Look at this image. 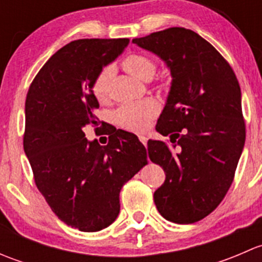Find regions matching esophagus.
<instances>
[{"label":"esophagus","mask_w":262,"mask_h":262,"mask_svg":"<svg viewBox=\"0 0 262 262\" xmlns=\"http://www.w3.org/2000/svg\"><path fill=\"white\" fill-rule=\"evenodd\" d=\"M139 141L142 142V143L144 144V146H147V141H148V138L146 136H139Z\"/></svg>","instance_id":"obj_1"}]
</instances>
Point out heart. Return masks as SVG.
<instances>
[{
	"label": "heart",
	"instance_id": "1",
	"mask_svg": "<svg viewBox=\"0 0 262 262\" xmlns=\"http://www.w3.org/2000/svg\"><path fill=\"white\" fill-rule=\"evenodd\" d=\"M125 71L139 80H149L157 70V64L149 55L143 53H130L121 62ZM114 75L113 66H105L92 82V94L100 102H105L109 97V84ZM160 112V104L153 99L130 102L119 107L115 113V121L119 126L134 133H143L150 121Z\"/></svg>",
	"mask_w": 262,
	"mask_h": 262
}]
</instances>
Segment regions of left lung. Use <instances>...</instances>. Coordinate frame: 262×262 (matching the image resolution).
Here are the masks:
<instances>
[{"instance_id":"obj_1","label":"left lung","mask_w":262,"mask_h":262,"mask_svg":"<svg viewBox=\"0 0 262 262\" xmlns=\"http://www.w3.org/2000/svg\"><path fill=\"white\" fill-rule=\"evenodd\" d=\"M167 63L170 94L148 142L150 161L166 180L153 195L161 215L190 224L221 204L234 179L245 146L241 89L233 70L209 41L185 28H168L133 39Z\"/></svg>"}]
</instances>
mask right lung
I'll use <instances>...</instances> for the list:
<instances>
[{
    "mask_svg": "<svg viewBox=\"0 0 262 262\" xmlns=\"http://www.w3.org/2000/svg\"><path fill=\"white\" fill-rule=\"evenodd\" d=\"M128 44L71 41L49 58L26 95L24 150L34 181L53 213L82 232L101 231L115 221L121 186L148 162L146 148L128 132L113 130L106 146L84 138V126L97 132L106 124L95 115L92 82Z\"/></svg>",
    "mask_w": 262,
    "mask_h": 262,
    "instance_id": "1",
    "label": "right lung"
}]
</instances>
